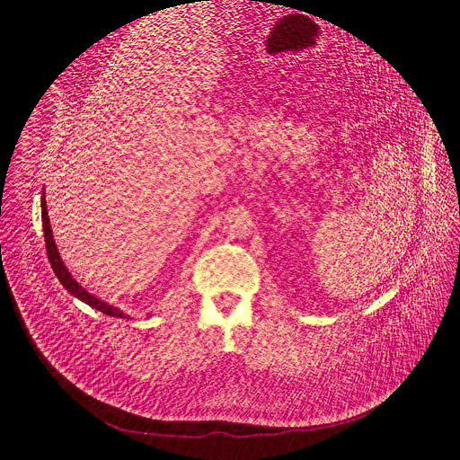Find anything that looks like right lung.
Returning a JSON list of instances; mask_svg holds the SVG:
<instances>
[{"label":"right lung","instance_id":"1","mask_svg":"<svg viewBox=\"0 0 460 460\" xmlns=\"http://www.w3.org/2000/svg\"><path fill=\"white\" fill-rule=\"evenodd\" d=\"M40 208H42V227H44V243H46V253H48V259H50L52 262V269L58 276V279L61 281V285L66 288V291L76 296L78 300L85 302L87 305H91L93 309L104 313V315H110V317H119V319H130L128 315H125L123 311H120L119 307L115 305H110L108 302L101 300L93 296L91 293H87L85 288L72 278V274L68 272V269L65 267V262L61 261V255L58 252V246H56V240H54V234H52V227H50V217H48V210H46V199H44V193H42V201H40Z\"/></svg>","mask_w":460,"mask_h":460}]
</instances>
